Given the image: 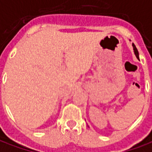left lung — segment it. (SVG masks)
Segmentation results:
<instances>
[{"label": "left lung", "instance_id": "8db88e82", "mask_svg": "<svg viewBox=\"0 0 152 152\" xmlns=\"http://www.w3.org/2000/svg\"><path fill=\"white\" fill-rule=\"evenodd\" d=\"M132 46H133V50H134V53H135L136 57H137V58H138L139 59L138 51H137V48H136V46L134 45V44H132Z\"/></svg>", "mask_w": 152, "mask_h": 152}]
</instances>
